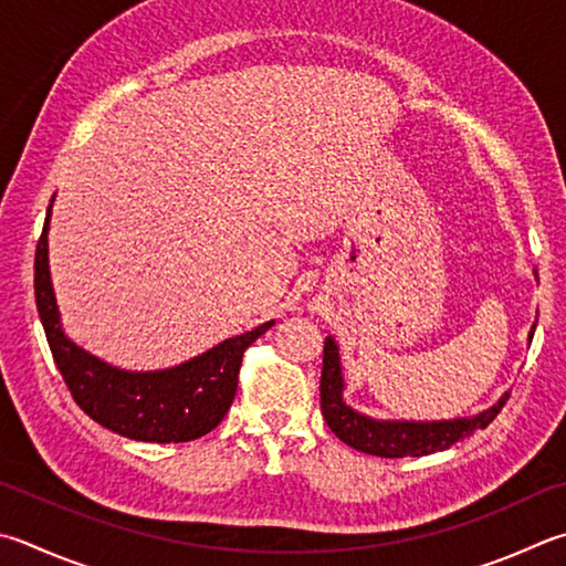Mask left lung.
Masks as SVG:
<instances>
[{"instance_id": "1", "label": "left lung", "mask_w": 566, "mask_h": 566, "mask_svg": "<svg viewBox=\"0 0 566 566\" xmlns=\"http://www.w3.org/2000/svg\"><path fill=\"white\" fill-rule=\"evenodd\" d=\"M530 336H534V326ZM342 390L344 378L342 364H338V348L334 338H326L322 366V413L326 426L346 446L378 458H420L455 446L475 433L478 428H488L510 398V394H505L497 400V406L482 410L475 418L408 423V420H374L356 413L354 408L344 403Z\"/></svg>"}]
</instances>
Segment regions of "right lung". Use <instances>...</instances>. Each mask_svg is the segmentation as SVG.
<instances>
[{"instance_id":"add662e5","label":"right lung","mask_w":566,"mask_h":566,"mask_svg":"<svg viewBox=\"0 0 566 566\" xmlns=\"http://www.w3.org/2000/svg\"><path fill=\"white\" fill-rule=\"evenodd\" d=\"M49 214L51 205L36 242L34 296L51 356L76 406L113 433L143 440V443H188L218 428L238 394V374L244 352L274 322L228 338L208 354L168 371L130 374L98 361L84 348L71 344L61 332L54 290L49 280Z\"/></svg>"}]
</instances>
